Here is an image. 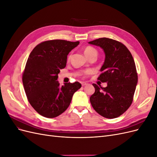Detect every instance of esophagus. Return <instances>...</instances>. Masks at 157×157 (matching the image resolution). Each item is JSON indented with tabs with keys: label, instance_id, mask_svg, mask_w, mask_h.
Returning <instances> with one entry per match:
<instances>
[{
	"label": "esophagus",
	"instance_id": "esophagus-1",
	"mask_svg": "<svg viewBox=\"0 0 157 157\" xmlns=\"http://www.w3.org/2000/svg\"><path fill=\"white\" fill-rule=\"evenodd\" d=\"M80 84H82V86H85V85H86L87 84H86V82H80Z\"/></svg>",
	"mask_w": 157,
	"mask_h": 157
}]
</instances>
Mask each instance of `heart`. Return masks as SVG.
<instances>
[{
  "label": "heart",
  "mask_w": 157,
  "mask_h": 157,
  "mask_svg": "<svg viewBox=\"0 0 157 157\" xmlns=\"http://www.w3.org/2000/svg\"><path fill=\"white\" fill-rule=\"evenodd\" d=\"M84 54L86 56L87 58H89L90 56H98V51L96 50V48H93L92 46H87L86 48L84 49ZM70 56L68 57V59H70Z\"/></svg>",
  "instance_id": "b5f03b06"
}]
</instances>
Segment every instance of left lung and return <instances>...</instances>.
I'll return each instance as SVG.
<instances>
[{
	"label": "left lung",
	"mask_w": 157,
	"mask_h": 157,
	"mask_svg": "<svg viewBox=\"0 0 157 157\" xmlns=\"http://www.w3.org/2000/svg\"><path fill=\"white\" fill-rule=\"evenodd\" d=\"M89 44L99 46L105 53V61L98 78L107 82L103 88L93 84L95 92L90 98L92 106L99 115L114 118L122 115L130 107L137 84V74L134 58L121 42L100 38Z\"/></svg>",
	"instance_id": "8db88e82"
}]
</instances>
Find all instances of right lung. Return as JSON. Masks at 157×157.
Masks as SVG:
<instances>
[{"mask_svg":"<svg viewBox=\"0 0 157 157\" xmlns=\"http://www.w3.org/2000/svg\"><path fill=\"white\" fill-rule=\"evenodd\" d=\"M79 42L52 40L36 46L27 61L22 81L28 101L46 118H54L69 106L73 94L81 88L78 82L58 81L60 69L65 67L67 55Z\"/></svg>","mask_w":157,"mask_h":157,"instance_id":"add662e5","label":"right lung"}]
</instances>
